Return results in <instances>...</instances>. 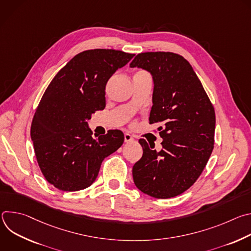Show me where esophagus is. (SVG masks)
I'll return each instance as SVG.
<instances>
[{"label": "esophagus", "mask_w": 251, "mask_h": 251, "mask_svg": "<svg viewBox=\"0 0 251 251\" xmlns=\"http://www.w3.org/2000/svg\"><path fill=\"white\" fill-rule=\"evenodd\" d=\"M133 140H134V138H133L132 135H130L129 133H125V134H124V141H125L126 143L131 142V141H133Z\"/></svg>", "instance_id": "esophagus-1"}]
</instances>
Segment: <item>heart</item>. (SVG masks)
Wrapping results in <instances>:
<instances>
[{"instance_id":"heart-1","label":"heart","mask_w":251,"mask_h":251,"mask_svg":"<svg viewBox=\"0 0 251 251\" xmlns=\"http://www.w3.org/2000/svg\"><path fill=\"white\" fill-rule=\"evenodd\" d=\"M137 74H147L146 71H139V73H137Z\"/></svg>"}]
</instances>
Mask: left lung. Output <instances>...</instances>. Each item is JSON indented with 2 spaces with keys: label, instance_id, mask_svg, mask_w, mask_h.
<instances>
[{
  "label": "left lung",
  "instance_id": "8db88e82",
  "mask_svg": "<svg viewBox=\"0 0 251 251\" xmlns=\"http://www.w3.org/2000/svg\"><path fill=\"white\" fill-rule=\"evenodd\" d=\"M131 67L153 76V106L149 122L162 123L163 149L140 139L142 158L133 166L136 187L156 199H169L190 189L202 173L213 149L216 113L190 62L169 51L142 52Z\"/></svg>",
  "mask_w": 251,
  "mask_h": 251
}]
</instances>
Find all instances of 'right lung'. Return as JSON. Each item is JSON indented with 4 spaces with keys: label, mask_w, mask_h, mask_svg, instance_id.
<instances>
[{
    "label": "right lung",
    "mask_w": 251,
    "mask_h": 251,
    "mask_svg": "<svg viewBox=\"0 0 251 251\" xmlns=\"http://www.w3.org/2000/svg\"><path fill=\"white\" fill-rule=\"evenodd\" d=\"M132 53L88 50L71 58L46 89L32 118L30 137L39 167L56 189L76 192L91 186L102 161L124 142L120 130L92 137L87 120L105 108V86Z\"/></svg>",
    "instance_id": "obj_1"
}]
</instances>
